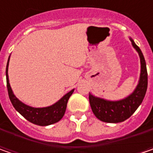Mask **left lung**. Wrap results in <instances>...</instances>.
I'll list each match as a JSON object with an SVG mask.
<instances>
[{
	"mask_svg": "<svg viewBox=\"0 0 153 153\" xmlns=\"http://www.w3.org/2000/svg\"><path fill=\"white\" fill-rule=\"evenodd\" d=\"M133 47L138 52L140 59V75L137 87L130 95L117 101L106 100L89 94V103L94 114L105 123H117L130 117L144 100L147 89V71L144 56L134 42L130 38Z\"/></svg>",
	"mask_w": 153,
	"mask_h": 153,
	"instance_id": "left-lung-1",
	"label": "left lung"
}]
</instances>
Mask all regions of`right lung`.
Listing matches in <instances>:
<instances>
[{"mask_svg":"<svg viewBox=\"0 0 153 153\" xmlns=\"http://www.w3.org/2000/svg\"><path fill=\"white\" fill-rule=\"evenodd\" d=\"M9 59H10V56H9L8 60H7V69H6L7 87L9 99H10L15 110L17 111H19L26 120L34 124H36V125L48 126V125L53 124L57 122H59L65 115L69 98L72 94L74 89L67 93L66 94H65L59 101H57L55 104L52 105L50 106L42 107V108H35V107H31L30 105H27L23 102H21L20 100L15 96L11 88L8 79Z\"/></svg>","mask_w":153,"mask_h":153,"instance_id":"obj_1","label":"right lung"}]
</instances>
